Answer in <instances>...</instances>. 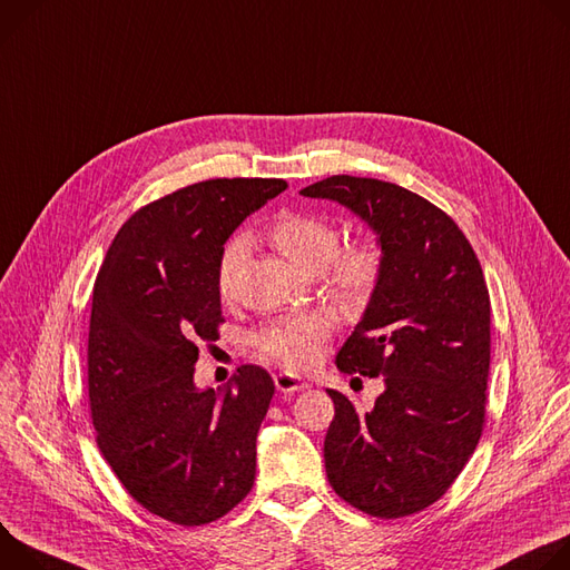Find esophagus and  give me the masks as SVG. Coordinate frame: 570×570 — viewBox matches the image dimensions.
<instances>
[{"mask_svg": "<svg viewBox=\"0 0 570 570\" xmlns=\"http://www.w3.org/2000/svg\"><path fill=\"white\" fill-rule=\"evenodd\" d=\"M274 383H276V390L283 394H296L307 387V383H303L301 377L294 373H278V375H274Z\"/></svg>", "mask_w": 570, "mask_h": 570, "instance_id": "esophagus-1", "label": "esophagus"}]
</instances>
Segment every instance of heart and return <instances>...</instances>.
Wrapping results in <instances>:
<instances>
[{
    "label": "heart",
    "mask_w": 570,
    "mask_h": 570,
    "mask_svg": "<svg viewBox=\"0 0 570 570\" xmlns=\"http://www.w3.org/2000/svg\"><path fill=\"white\" fill-rule=\"evenodd\" d=\"M263 239L303 274H320L326 292L346 307L364 305L383 274V256L373 244L353 242L340 248V228L331 219L307 210L278 213L263 228ZM244 250V242L233 237L219 253L215 285L224 301L235 294ZM326 337L328 326L322 317L301 314L265 324L253 335V346L283 366L305 368L320 357Z\"/></svg>",
    "instance_id": "1"
}]
</instances>
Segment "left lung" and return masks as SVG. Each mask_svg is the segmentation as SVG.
Instances as JSON below:
<instances>
[{"label":"left lung","instance_id":"obj_1","mask_svg":"<svg viewBox=\"0 0 570 570\" xmlns=\"http://www.w3.org/2000/svg\"><path fill=\"white\" fill-rule=\"evenodd\" d=\"M301 195L351 208L383 248L381 281L337 368L383 375L385 392L360 414L328 390V482L368 517L416 514L451 489L484 428L491 301L480 261L444 210L396 183L340 174Z\"/></svg>","mask_w":570,"mask_h":570}]
</instances>
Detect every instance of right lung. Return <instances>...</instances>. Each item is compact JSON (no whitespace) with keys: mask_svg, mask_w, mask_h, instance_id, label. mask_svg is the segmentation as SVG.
<instances>
[{"mask_svg":"<svg viewBox=\"0 0 570 570\" xmlns=\"http://www.w3.org/2000/svg\"><path fill=\"white\" fill-rule=\"evenodd\" d=\"M283 178H210L176 189L117 230L92 289L88 396L97 446L142 508L206 525L256 480L272 375L237 368L222 394L195 387L199 342L219 340L215 272L224 242L281 195Z\"/></svg>","mask_w":570,"mask_h":570,"instance_id":"add662e5","label":"right lung"}]
</instances>
